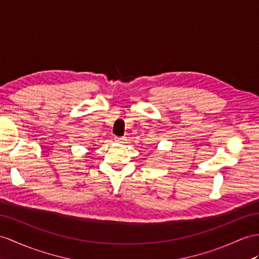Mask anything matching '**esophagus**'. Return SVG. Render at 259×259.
<instances>
[{
    "label": "esophagus",
    "mask_w": 259,
    "mask_h": 259,
    "mask_svg": "<svg viewBox=\"0 0 259 259\" xmlns=\"http://www.w3.org/2000/svg\"><path fill=\"white\" fill-rule=\"evenodd\" d=\"M115 140L118 143H123L125 141V137H115Z\"/></svg>",
    "instance_id": "obj_1"
}]
</instances>
